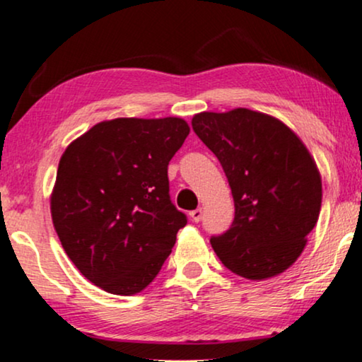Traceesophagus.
I'll use <instances>...</instances> for the list:
<instances>
[{
    "label": "esophagus",
    "mask_w": 362,
    "mask_h": 362,
    "mask_svg": "<svg viewBox=\"0 0 362 362\" xmlns=\"http://www.w3.org/2000/svg\"><path fill=\"white\" fill-rule=\"evenodd\" d=\"M189 218H191V221H194V223L202 221V218H203V209H202V208L193 209V211L189 213Z\"/></svg>",
    "instance_id": "1"
}]
</instances>
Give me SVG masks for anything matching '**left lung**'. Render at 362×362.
Wrapping results in <instances>:
<instances>
[{
  "mask_svg": "<svg viewBox=\"0 0 362 362\" xmlns=\"http://www.w3.org/2000/svg\"><path fill=\"white\" fill-rule=\"evenodd\" d=\"M191 124L233 194L230 230L209 240L218 258L248 280L282 274L319 220L322 181L314 158L292 129L255 110L202 112Z\"/></svg>",
  "mask_w": 362,
  "mask_h": 362,
  "instance_id": "obj_1",
  "label": "left lung"
}]
</instances>
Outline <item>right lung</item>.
Returning a JSON list of instances; mask_svg holds the SVG:
<instances>
[{
    "label": "right lung",
    "mask_w": 362,
    "mask_h": 362,
    "mask_svg": "<svg viewBox=\"0 0 362 362\" xmlns=\"http://www.w3.org/2000/svg\"><path fill=\"white\" fill-rule=\"evenodd\" d=\"M188 134L180 117H119L95 124L62 154L53 226L80 274L105 292L144 290L188 221L171 203L168 180Z\"/></svg>",
    "instance_id": "1"
}]
</instances>
